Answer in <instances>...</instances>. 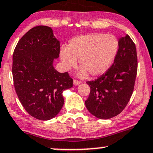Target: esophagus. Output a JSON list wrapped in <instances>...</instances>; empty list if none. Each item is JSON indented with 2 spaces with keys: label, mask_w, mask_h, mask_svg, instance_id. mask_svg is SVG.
Here are the masks:
<instances>
[{
  "label": "esophagus",
  "mask_w": 153,
  "mask_h": 153,
  "mask_svg": "<svg viewBox=\"0 0 153 153\" xmlns=\"http://www.w3.org/2000/svg\"><path fill=\"white\" fill-rule=\"evenodd\" d=\"M81 82L80 81H77V80H74L73 81V84L75 85V86H78V85L81 84Z\"/></svg>",
  "instance_id": "34e87169"
}]
</instances>
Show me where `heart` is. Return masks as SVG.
<instances>
[{
    "instance_id": "1",
    "label": "heart",
    "mask_w": 153,
    "mask_h": 153,
    "mask_svg": "<svg viewBox=\"0 0 153 153\" xmlns=\"http://www.w3.org/2000/svg\"><path fill=\"white\" fill-rule=\"evenodd\" d=\"M118 39L112 34L93 33L72 39L68 49L62 48L60 58L66 70L77 64L81 66L78 75L85 78L88 73L98 76L105 72L114 61L118 52Z\"/></svg>"
}]
</instances>
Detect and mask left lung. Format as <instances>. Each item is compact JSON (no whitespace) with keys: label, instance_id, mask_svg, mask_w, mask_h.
Listing matches in <instances>:
<instances>
[{"label":"left lung","instance_id":"1","mask_svg":"<svg viewBox=\"0 0 153 153\" xmlns=\"http://www.w3.org/2000/svg\"><path fill=\"white\" fill-rule=\"evenodd\" d=\"M137 54L128 34L119 39V49L111 67L94 81H87L90 94L86 108L97 118L108 120L126 107L134 89L137 74Z\"/></svg>","mask_w":153,"mask_h":153}]
</instances>
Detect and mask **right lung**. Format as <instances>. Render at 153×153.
Wrapping results in <instances>:
<instances>
[{
	"label": "right lung",
	"instance_id": "obj_1",
	"mask_svg": "<svg viewBox=\"0 0 153 153\" xmlns=\"http://www.w3.org/2000/svg\"><path fill=\"white\" fill-rule=\"evenodd\" d=\"M60 53V42L51 27L39 25L19 40L13 53L12 75L20 102L39 120L55 117L64 105L63 91L73 86L68 72L61 73L53 63Z\"/></svg>",
	"mask_w": 153,
	"mask_h": 153
}]
</instances>
